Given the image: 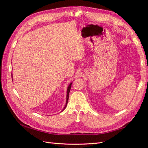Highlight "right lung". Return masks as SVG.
Segmentation results:
<instances>
[{
    "label": "right lung",
    "instance_id": "right-lung-1",
    "mask_svg": "<svg viewBox=\"0 0 148 148\" xmlns=\"http://www.w3.org/2000/svg\"><path fill=\"white\" fill-rule=\"evenodd\" d=\"M12 78H13V76H12ZM71 84H72V82H71V83H70L69 84V86H68V88H67V90H66V104H65V107H64V109H63V110H62V112L63 111L65 108H66V105H67V103H68V101H69V92H70V89H71Z\"/></svg>",
    "mask_w": 148,
    "mask_h": 148
}]
</instances>
